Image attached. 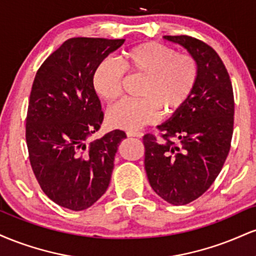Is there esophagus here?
Returning <instances> with one entry per match:
<instances>
[{"label":"esophagus","instance_id":"obj_1","mask_svg":"<svg viewBox=\"0 0 256 256\" xmlns=\"http://www.w3.org/2000/svg\"><path fill=\"white\" fill-rule=\"evenodd\" d=\"M126 134H128V137H138V138L143 136V134L140 131H128L126 132Z\"/></svg>","mask_w":256,"mask_h":256}]
</instances>
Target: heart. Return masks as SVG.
<instances>
[{
  "label": "heart",
  "mask_w": 256,
  "mask_h": 256,
  "mask_svg": "<svg viewBox=\"0 0 256 256\" xmlns=\"http://www.w3.org/2000/svg\"><path fill=\"white\" fill-rule=\"evenodd\" d=\"M126 72L144 78L140 100H125L108 110V122L114 128L134 131L152 124L160 118L177 114L195 91L198 64L190 54H177L171 46L156 42L138 44L124 52L122 64L104 58L92 76L96 94L114 102L122 94Z\"/></svg>",
  "instance_id": "b5f03b06"
}]
</instances>
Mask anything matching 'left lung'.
Returning <instances> with one entry per match:
<instances>
[{
  "instance_id": "left-lung-1",
  "label": "left lung",
  "mask_w": 256,
  "mask_h": 256,
  "mask_svg": "<svg viewBox=\"0 0 256 256\" xmlns=\"http://www.w3.org/2000/svg\"><path fill=\"white\" fill-rule=\"evenodd\" d=\"M198 64V80L188 104L146 134L144 167L155 192L168 204H188L210 189L228 158L234 101L228 70L212 46L189 36H164Z\"/></svg>"
}]
</instances>
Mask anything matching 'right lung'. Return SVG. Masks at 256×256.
Returning <instances> with one entry per match:
<instances>
[{
    "mask_svg": "<svg viewBox=\"0 0 256 256\" xmlns=\"http://www.w3.org/2000/svg\"><path fill=\"white\" fill-rule=\"evenodd\" d=\"M125 40L70 38L46 58L34 77L26 116L32 171L52 201L84 210L107 190L114 156L126 134L114 130L86 144L104 122L94 89L98 64Z\"/></svg>",
    "mask_w": 256,
    "mask_h": 256,
    "instance_id": "obj_1",
    "label": "right lung"
}]
</instances>
